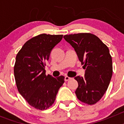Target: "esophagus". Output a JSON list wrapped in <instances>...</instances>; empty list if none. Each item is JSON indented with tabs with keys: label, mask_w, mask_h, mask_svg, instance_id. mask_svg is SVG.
Returning a JSON list of instances; mask_svg holds the SVG:
<instances>
[{
	"label": "esophagus",
	"mask_w": 124,
	"mask_h": 124,
	"mask_svg": "<svg viewBox=\"0 0 124 124\" xmlns=\"http://www.w3.org/2000/svg\"><path fill=\"white\" fill-rule=\"evenodd\" d=\"M70 79H71V78H70L69 76H65V78H64V80H65V81H69Z\"/></svg>",
	"instance_id": "obj_1"
}]
</instances>
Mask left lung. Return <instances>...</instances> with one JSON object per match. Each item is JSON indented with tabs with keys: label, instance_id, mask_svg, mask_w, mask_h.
Instances as JSON below:
<instances>
[{
	"label": "left lung",
	"instance_id": "8db88e82",
	"mask_svg": "<svg viewBox=\"0 0 124 124\" xmlns=\"http://www.w3.org/2000/svg\"><path fill=\"white\" fill-rule=\"evenodd\" d=\"M64 38L75 50L86 69L84 77L74 78L78 83L75 93L78 99L89 105L102 98L112 75V61L108 47L90 33L66 35Z\"/></svg>",
	"mask_w": 124,
	"mask_h": 124
}]
</instances>
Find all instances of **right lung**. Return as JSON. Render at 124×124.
Instances as JSON below:
<instances>
[{
    "label": "right lung",
    "instance_id": "right-lung-1",
    "mask_svg": "<svg viewBox=\"0 0 124 124\" xmlns=\"http://www.w3.org/2000/svg\"><path fill=\"white\" fill-rule=\"evenodd\" d=\"M63 35L40 34L25 43L16 56L14 66L15 83L20 94L32 107L48 109L54 102L64 77L46 75L45 66L51 50Z\"/></svg>",
    "mask_w": 124,
    "mask_h": 124
}]
</instances>
